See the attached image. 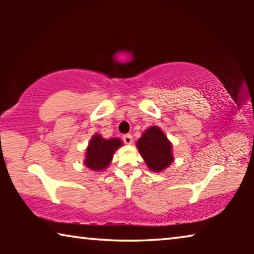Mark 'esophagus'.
Wrapping results in <instances>:
<instances>
[{"label": "esophagus", "mask_w": 254, "mask_h": 254, "mask_svg": "<svg viewBox=\"0 0 254 254\" xmlns=\"http://www.w3.org/2000/svg\"><path fill=\"white\" fill-rule=\"evenodd\" d=\"M123 141L126 142L127 144H131L132 143V135L131 134H126L123 136Z\"/></svg>", "instance_id": "obj_1"}]
</instances>
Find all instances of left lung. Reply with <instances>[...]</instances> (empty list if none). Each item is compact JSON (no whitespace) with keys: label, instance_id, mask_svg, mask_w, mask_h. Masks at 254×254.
I'll use <instances>...</instances> for the list:
<instances>
[{"label":"left lung","instance_id":"left-lung-1","mask_svg":"<svg viewBox=\"0 0 254 254\" xmlns=\"http://www.w3.org/2000/svg\"><path fill=\"white\" fill-rule=\"evenodd\" d=\"M136 148L145 165L153 173H160L174 162L173 143L157 126L150 127L143 131L136 142Z\"/></svg>","mask_w":254,"mask_h":254}]
</instances>
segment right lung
I'll return each mask as SVG.
<instances>
[{
    "label": "right lung",
    "instance_id": "1",
    "mask_svg": "<svg viewBox=\"0 0 254 254\" xmlns=\"http://www.w3.org/2000/svg\"><path fill=\"white\" fill-rule=\"evenodd\" d=\"M122 145L123 142L119 137L104 139L101 134H94L86 148L84 165L94 171L106 169L112 162L115 151Z\"/></svg>",
    "mask_w": 254,
    "mask_h": 254
}]
</instances>
